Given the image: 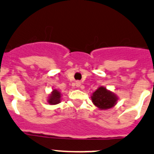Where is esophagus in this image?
<instances>
[{
	"instance_id": "esophagus-1",
	"label": "esophagus",
	"mask_w": 154,
	"mask_h": 154,
	"mask_svg": "<svg viewBox=\"0 0 154 154\" xmlns=\"http://www.w3.org/2000/svg\"><path fill=\"white\" fill-rule=\"evenodd\" d=\"M81 86V83H80V81H77L76 82V86L77 87H80Z\"/></svg>"
}]
</instances>
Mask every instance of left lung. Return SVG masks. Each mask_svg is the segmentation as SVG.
I'll list each match as a JSON object with an SVG mask.
<instances>
[{
    "instance_id": "left-lung-1",
    "label": "left lung",
    "mask_w": 154,
    "mask_h": 154,
    "mask_svg": "<svg viewBox=\"0 0 154 154\" xmlns=\"http://www.w3.org/2000/svg\"><path fill=\"white\" fill-rule=\"evenodd\" d=\"M92 103L100 109H107L116 104L118 97L114 93L107 90L105 87L100 86L91 96Z\"/></svg>"
}]
</instances>
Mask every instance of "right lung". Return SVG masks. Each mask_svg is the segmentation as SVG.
<instances>
[{
	"mask_svg": "<svg viewBox=\"0 0 154 154\" xmlns=\"http://www.w3.org/2000/svg\"><path fill=\"white\" fill-rule=\"evenodd\" d=\"M60 97H61V93L57 91V90L54 89L51 94V95H50L48 101L50 104H57L60 102Z\"/></svg>",
	"mask_w": 154,
	"mask_h": 154,
	"instance_id": "1",
	"label": "right lung"
}]
</instances>
